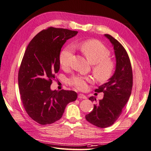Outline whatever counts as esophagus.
<instances>
[{
  "mask_svg": "<svg viewBox=\"0 0 151 151\" xmlns=\"http://www.w3.org/2000/svg\"><path fill=\"white\" fill-rule=\"evenodd\" d=\"M78 98L79 99H86V96L85 95L82 94V93H79L78 95Z\"/></svg>",
  "mask_w": 151,
  "mask_h": 151,
  "instance_id": "obj_1",
  "label": "esophagus"
}]
</instances>
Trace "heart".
Instances as JSON below:
<instances>
[{"label": "heart", "mask_w": 151, "mask_h": 151, "mask_svg": "<svg viewBox=\"0 0 151 151\" xmlns=\"http://www.w3.org/2000/svg\"><path fill=\"white\" fill-rule=\"evenodd\" d=\"M88 61L93 66L94 76L99 82L108 80L114 72L115 65L109 58V50L103 44L97 40H88L81 44L79 47ZM73 53V47L68 46L61 51L59 56V61L63 68H67L70 63V59ZM89 77L73 76L70 79V83L79 90H85L87 83L91 81Z\"/></svg>", "instance_id": "obj_1"}]
</instances>
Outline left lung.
<instances>
[{
    "mask_svg": "<svg viewBox=\"0 0 151 151\" xmlns=\"http://www.w3.org/2000/svg\"><path fill=\"white\" fill-rule=\"evenodd\" d=\"M104 36L113 47L115 70L108 82L95 90L97 93L103 92L104 97L94 104L92 111L85 116L88 122L101 128L111 126L118 119L131 96L133 87V72L126 50L111 35H104ZM89 99L96 101L95 97H90Z\"/></svg>",
    "mask_w": 151,
    "mask_h": 151,
    "instance_id": "1",
    "label": "left lung"
}]
</instances>
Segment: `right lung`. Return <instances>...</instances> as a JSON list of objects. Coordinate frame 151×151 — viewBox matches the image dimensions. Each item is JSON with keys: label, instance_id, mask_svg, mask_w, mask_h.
I'll return each mask as SVG.
<instances>
[{"label": "right lung", "instance_id": "add662e5", "mask_svg": "<svg viewBox=\"0 0 151 151\" xmlns=\"http://www.w3.org/2000/svg\"><path fill=\"white\" fill-rule=\"evenodd\" d=\"M78 32L50 27L36 35L24 53L18 72V87L25 111L40 124L60 120L67 105L78 97L74 91L50 89L60 70L61 48Z\"/></svg>", "mask_w": 151, "mask_h": 151}]
</instances>
